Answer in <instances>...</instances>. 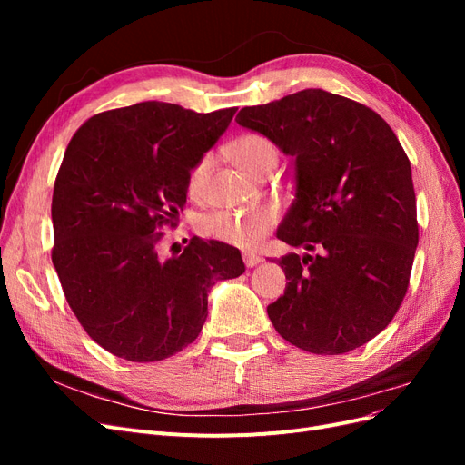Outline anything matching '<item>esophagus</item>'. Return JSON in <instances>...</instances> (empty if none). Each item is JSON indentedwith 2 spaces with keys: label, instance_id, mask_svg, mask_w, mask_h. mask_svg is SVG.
<instances>
[{
  "label": "esophagus",
  "instance_id": "34e87169",
  "mask_svg": "<svg viewBox=\"0 0 465 465\" xmlns=\"http://www.w3.org/2000/svg\"><path fill=\"white\" fill-rule=\"evenodd\" d=\"M242 260H244V265H246V267H254V265H258V263L262 262V256L254 254V252H244Z\"/></svg>",
  "mask_w": 465,
  "mask_h": 465
}]
</instances>
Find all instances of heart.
<instances>
[{
	"instance_id": "b5f03b06",
	"label": "heart",
	"mask_w": 465,
	"mask_h": 465,
	"mask_svg": "<svg viewBox=\"0 0 465 465\" xmlns=\"http://www.w3.org/2000/svg\"><path fill=\"white\" fill-rule=\"evenodd\" d=\"M232 159L248 174L260 176L265 168L275 166L279 149L263 134H244L231 145ZM211 154L205 153L195 161L186 176V188L192 195L203 192L211 168ZM279 213L273 205H256L241 211H213L200 219V229L205 236L215 238L236 248H256L277 224Z\"/></svg>"
}]
</instances>
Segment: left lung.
I'll return each mask as SVG.
<instances>
[{
    "instance_id": "8db88e82",
    "label": "left lung",
    "mask_w": 465,
    "mask_h": 465,
    "mask_svg": "<svg viewBox=\"0 0 465 465\" xmlns=\"http://www.w3.org/2000/svg\"><path fill=\"white\" fill-rule=\"evenodd\" d=\"M236 122L294 159L297 193L277 238L308 252L272 260L289 279L267 306L273 328L316 355L369 343L400 311L419 242L400 139L372 108L322 89L246 106Z\"/></svg>"
}]
</instances>
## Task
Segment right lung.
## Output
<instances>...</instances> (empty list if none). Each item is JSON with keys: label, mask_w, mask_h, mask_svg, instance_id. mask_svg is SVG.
Listing matches in <instances>:
<instances>
[{"label": "right lung", "mask_w": 465, "mask_h": 465, "mask_svg": "<svg viewBox=\"0 0 465 465\" xmlns=\"http://www.w3.org/2000/svg\"><path fill=\"white\" fill-rule=\"evenodd\" d=\"M236 108L198 114L147 101L101 112L69 142L54 182L52 263L79 323L132 362L176 355L200 335L207 291L244 273L236 248L193 236L161 260L163 227L186 205L190 166Z\"/></svg>", "instance_id": "obj_1"}]
</instances>
